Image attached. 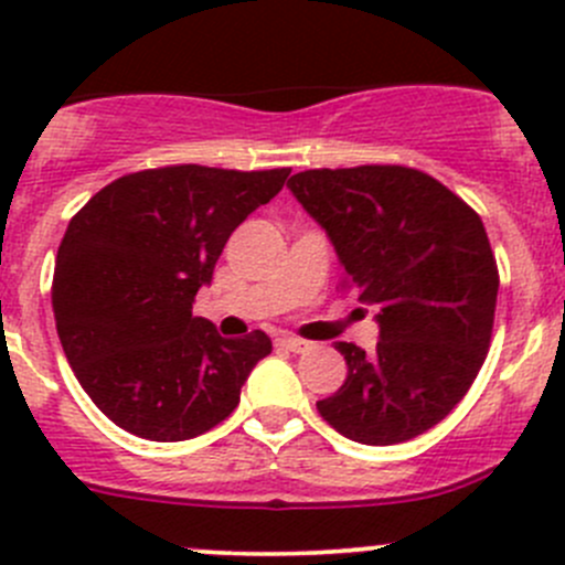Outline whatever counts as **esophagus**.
<instances>
[{"label":"esophagus","instance_id":"esophagus-1","mask_svg":"<svg viewBox=\"0 0 565 565\" xmlns=\"http://www.w3.org/2000/svg\"><path fill=\"white\" fill-rule=\"evenodd\" d=\"M276 344L284 347V350H289V352H306L311 347L309 341L298 339V335H281V339H276Z\"/></svg>","mask_w":565,"mask_h":565}]
</instances>
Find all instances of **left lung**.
<instances>
[{
    "label": "left lung",
    "instance_id": "left-lung-1",
    "mask_svg": "<svg viewBox=\"0 0 565 565\" xmlns=\"http://www.w3.org/2000/svg\"><path fill=\"white\" fill-rule=\"evenodd\" d=\"M287 188L377 309V350L335 341L347 380L319 415L363 446L424 435L461 402L492 339L498 265L481 218L407 167L309 169Z\"/></svg>",
    "mask_w": 565,
    "mask_h": 565
}]
</instances>
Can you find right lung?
Masks as SVG:
<instances>
[{
    "label": "right lung",
    "instance_id": "right-lung-1",
    "mask_svg": "<svg viewBox=\"0 0 565 565\" xmlns=\"http://www.w3.org/2000/svg\"><path fill=\"white\" fill-rule=\"evenodd\" d=\"M289 169H147L108 182L56 250V333L100 413L156 443L204 435L241 402L267 333L224 339L193 317L232 232L284 188Z\"/></svg>",
    "mask_w": 565,
    "mask_h": 565
}]
</instances>
